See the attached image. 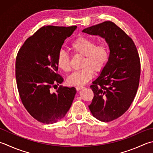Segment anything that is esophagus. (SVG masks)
Returning a JSON list of instances; mask_svg holds the SVG:
<instances>
[{"label": "esophagus", "instance_id": "1", "mask_svg": "<svg viewBox=\"0 0 153 153\" xmlns=\"http://www.w3.org/2000/svg\"><path fill=\"white\" fill-rule=\"evenodd\" d=\"M83 88V86H76V89L77 91H79V90H81V89H82Z\"/></svg>", "mask_w": 153, "mask_h": 153}]
</instances>
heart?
Here are the masks:
<instances>
[{"instance_id":"heart-1","label":"heart","mask_w":153,"mask_h":153,"mask_svg":"<svg viewBox=\"0 0 153 153\" xmlns=\"http://www.w3.org/2000/svg\"><path fill=\"white\" fill-rule=\"evenodd\" d=\"M71 48L74 53L84 56L82 67L79 71L73 72L67 78L70 85H83L93 76L94 71H102L109 59V49L105 43L97 45L94 39L86 36H79L71 43ZM56 65L62 71L70 70V56L64 51H60L56 57Z\"/></svg>"}]
</instances>
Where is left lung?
Here are the masks:
<instances>
[{"mask_svg":"<svg viewBox=\"0 0 153 153\" xmlns=\"http://www.w3.org/2000/svg\"><path fill=\"white\" fill-rule=\"evenodd\" d=\"M82 32L105 39L110 50L106 67L90 86L94 97L88 106L94 117L110 122L125 113L136 96L140 74L139 53L131 37L111 21Z\"/></svg>","mask_w":153,"mask_h":153,"instance_id":"obj_1","label":"left lung"}]
</instances>
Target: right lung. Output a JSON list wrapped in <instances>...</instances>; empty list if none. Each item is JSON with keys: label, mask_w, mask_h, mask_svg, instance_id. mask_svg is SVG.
Returning <instances> with one entry per match:
<instances>
[{"label": "right lung", "mask_w": 153, "mask_h": 153, "mask_svg": "<svg viewBox=\"0 0 153 153\" xmlns=\"http://www.w3.org/2000/svg\"><path fill=\"white\" fill-rule=\"evenodd\" d=\"M77 28L47 26L28 38L16 59L17 88L23 105L34 119L53 124L64 118L76 93L74 87L60 86L56 93L51 88L61 84L57 73L56 57L65 40Z\"/></svg>", "instance_id": "obj_1"}]
</instances>
